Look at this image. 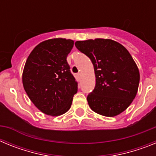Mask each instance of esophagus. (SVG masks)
<instances>
[{
    "mask_svg": "<svg viewBox=\"0 0 156 156\" xmlns=\"http://www.w3.org/2000/svg\"><path fill=\"white\" fill-rule=\"evenodd\" d=\"M76 76H77V79H78V80H80V78H81V74L80 73H77L76 74Z\"/></svg>",
    "mask_w": 156,
    "mask_h": 156,
    "instance_id": "obj_1",
    "label": "esophagus"
}]
</instances>
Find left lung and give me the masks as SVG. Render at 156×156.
Wrapping results in <instances>:
<instances>
[{
  "label": "left lung",
  "instance_id": "left-lung-1",
  "mask_svg": "<svg viewBox=\"0 0 156 156\" xmlns=\"http://www.w3.org/2000/svg\"><path fill=\"white\" fill-rule=\"evenodd\" d=\"M76 48L91 60L96 83L87 95L88 105L100 115H119L131 104L138 89L140 73L127 50L108 39L76 41Z\"/></svg>",
  "mask_w": 156,
  "mask_h": 156
}]
</instances>
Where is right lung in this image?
<instances>
[{"label": "right lung", "instance_id": "right-lung-1", "mask_svg": "<svg viewBox=\"0 0 156 156\" xmlns=\"http://www.w3.org/2000/svg\"><path fill=\"white\" fill-rule=\"evenodd\" d=\"M73 44L62 38L45 41L32 51L26 62L24 89L36 107L47 115L66 113L78 90L66 60Z\"/></svg>", "mask_w": 156, "mask_h": 156}]
</instances>
